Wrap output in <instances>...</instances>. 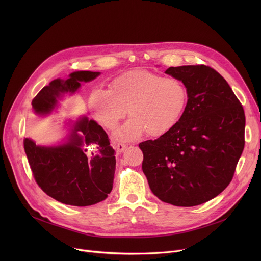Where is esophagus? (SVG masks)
<instances>
[{
	"label": "esophagus",
	"instance_id": "34e87169",
	"mask_svg": "<svg viewBox=\"0 0 261 261\" xmlns=\"http://www.w3.org/2000/svg\"><path fill=\"white\" fill-rule=\"evenodd\" d=\"M126 148H127V145L121 144V143H117V144L114 145V149L116 150V152H118V153L123 152V150H125Z\"/></svg>",
	"mask_w": 261,
	"mask_h": 261
}]
</instances>
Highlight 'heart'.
I'll use <instances>...</instances> for the list:
<instances>
[{
  "mask_svg": "<svg viewBox=\"0 0 261 261\" xmlns=\"http://www.w3.org/2000/svg\"><path fill=\"white\" fill-rule=\"evenodd\" d=\"M188 94L183 82L148 71H132L110 81L108 90H94L89 107L101 125L113 130L119 120L131 116L115 135L119 140H134L144 132L159 138L181 119Z\"/></svg>",
  "mask_w": 261,
  "mask_h": 261,
  "instance_id": "b5f03b06",
  "label": "heart"
}]
</instances>
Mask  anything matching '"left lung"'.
I'll return each instance as SVG.
<instances>
[{
	"instance_id": "8db88e82",
	"label": "left lung",
	"mask_w": 261,
	"mask_h": 261,
	"mask_svg": "<svg viewBox=\"0 0 261 261\" xmlns=\"http://www.w3.org/2000/svg\"><path fill=\"white\" fill-rule=\"evenodd\" d=\"M188 99L179 122L139 145L154 196L175 206L207 202L227 187L244 147L243 108L226 80L206 65L170 66Z\"/></svg>"
}]
</instances>
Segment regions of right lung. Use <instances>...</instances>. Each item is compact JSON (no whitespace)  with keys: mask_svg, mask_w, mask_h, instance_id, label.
<instances>
[{"mask_svg":"<svg viewBox=\"0 0 261 261\" xmlns=\"http://www.w3.org/2000/svg\"><path fill=\"white\" fill-rule=\"evenodd\" d=\"M99 75L100 72L77 71L67 79H54L33 99V112L40 117L58 112L64 96H73L81 82ZM64 129V138L54 145H37L30 138L24 140L37 184L47 196L72 206H90L103 201L112 190L116 167L108 134L87 116L68 119Z\"/></svg>","mask_w":261,"mask_h":261,"instance_id":"1","label":"right lung"}]
</instances>
